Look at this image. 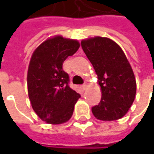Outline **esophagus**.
Masks as SVG:
<instances>
[{"instance_id": "1", "label": "esophagus", "mask_w": 154, "mask_h": 154, "mask_svg": "<svg viewBox=\"0 0 154 154\" xmlns=\"http://www.w3.org/2000/svg\"><path fill=\"white\" fill-rule=\"evenodd\" d=\"M81 87H82V89L83 91L86 90V89H87V83L82 84V85L81 86Z\"/></svg>"}]
</instances>
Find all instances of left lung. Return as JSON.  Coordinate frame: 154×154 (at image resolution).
<instances>
[{"instance_id":"obj_1","label":"left lung","mask_w":154,"mask_h":154,"mask_svg":"<svg viewBox=\"0 0 154 154\" xmlns=\"http://www.w3.org/2000/svg\"><path fill=\"white\" fill-rule=\"evenodd\" d=\"M81 44L101 88L100 103L91 108L94 116L109 121L122 118L132 106L136 94L135 77L125 54L108 38L95 37Z\"/></svg>"}]
</instances>
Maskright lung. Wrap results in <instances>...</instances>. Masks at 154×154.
Segmentation results:
<instances>
[{
    "instance_id": "right-lung-1",
    "label": "right lung",
    "mask_w": 154,
    "mask_h": 154,
    "mask_svg": "<svg viewBox=\"0 0 154 154\" xmlns=\"http://www.w3.org/2000/svg\"><path fill=\"white\" fill-rule=\"evenodd\" d=\"M79 47L77 40L56 36L42 43L32 55L27 75L29 97L35 113L48 124L67 122L81 97L69 87V76L63 69L65 59Z\"/></svg>"
}]
</instances>
